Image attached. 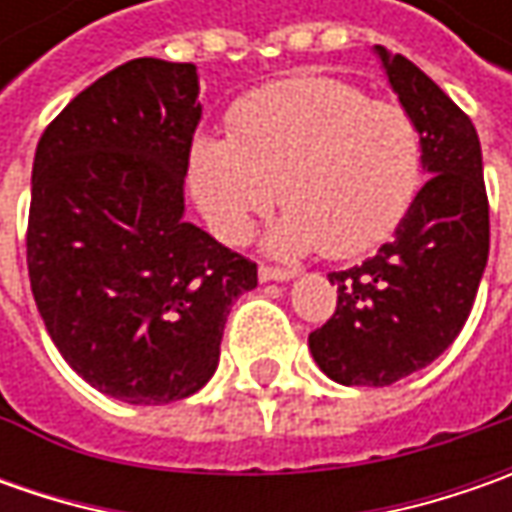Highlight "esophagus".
<instances>
[{
	"label": "esophagus",
	"instance_id": "esophagus-1",
	"mask_svg": "<svg viewBox=\"0 0 512 512\" xmlns=\"http://www.w3.org/2000/svg\"><path fill=\"white\" fill-rule=\"evenodd\" d=\"M293 276H296V273L287 270V267H259V279H262V282H287V279H293Z\"/></svg>",
	"mask_w": 512,
	"mask_h": 512
}]
</instances>
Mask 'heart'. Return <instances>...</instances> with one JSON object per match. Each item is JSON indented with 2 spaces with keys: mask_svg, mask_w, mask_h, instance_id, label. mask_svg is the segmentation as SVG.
<instances>
[{
  "mask_svg": "<svg viewBox=\"0 0 512 512\" xmlns=\"http://www.w3.org/2000/svg\"><path fill=\"white\" fill-rule=\"evenodd\" d=\"M422 162V133L402 105L344 79L296 76L236 102L230 139H193L190 187L210 230L230 245L245 242L279 190L287 213L270 230L273 253L322 247L330 259H350L402 222Z\"/></svg>",
  "mask_w": 512,
  "mask_h": 512,
  "instance_id": "1",
  "label": "heart"
}]
</instances>
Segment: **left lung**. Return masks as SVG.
Returning <instances> with one entry per match:
<instances>
[{
  "instance_id": "8db88e82",
  "label": "left lung",
  "mask_w": 512,
  "mask_h": 512,
  "mask_svg": "<svg viewBox=\"0 0 512 512\" xmlns=\"http://www.w3.org/2000/svg\"><path fill=\"white\" fill-rule=\"evenodd\" d=\"M376 53L416 119L430 179L376 256L327 273L336 313L307 342L316 364L347 387H384L439 359L470 316L490 253L482 145L470 116L402 53L382 45Z\"/></svg>"
}]
</instances>
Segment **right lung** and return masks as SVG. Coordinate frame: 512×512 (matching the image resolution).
<instances>
[{"label": "right lung", "mask_w": 512, "mask_h": 512, "mask_svg": "<svg viewBox=\"0 0 512 512\" xmlns=\"http://www.w3.org/2000/svg\"><path fill=\"white\" fill-rule=\"evenodd\" d=\"M202 119L190 62L130 59L50 122L33 159L28 276L65 362L128 404L193 396L216 373L256 262L185 222Z\"/></svg>", "instance_id": "1"}]
</instances>
